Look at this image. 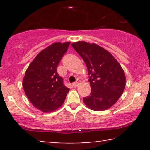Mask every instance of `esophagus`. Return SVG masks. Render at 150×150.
Masks as SVG:
<instances>
[{"label":"esophagus","instance_id":"obj_1","mask_svg":"<svg viewBox=\"0 0 150 150\" xmlns=\"http://www.w3.org/2000/svg\"><path fill=\"white\" fill-rule=\"evenodd\" d=\"M81 80L78 79L76 81V82H74V83H73V84H72V85H73V86H74V87H77V86H78V85H79L80 83H81Z\"/></svg>","mask_w":150,"mask_h":150}]
</instances>
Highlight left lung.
<instances>
[{"label":"left lung","instance_id":"1","mask_svg":"<svg viewBox=\"0 0 150 150\" xmlns=\"http://www.w3.org/2000/svg\"><path fill=\"white\" fill-rule=\"evenodd\" d=\"M85 61L91 87L83 98L85 105L96 111L108 109L123 93L126 77L122 66L105 49L96 44L78 42L71 44Z\"/></svg>","mask_w":150,"mask_h":150}]
</instances>
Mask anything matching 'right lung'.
<instances>
[{
    "instance_id": "obj_1",
    "label": "right lung",
    "mask_w": 150,
    "mask_h": 150,
    "mask_svg": "<svg viewBox=\"0 0 150 150\" xmlns=\"http://www.w3.org/2000/svg\"><path fill=\"white\" fill-rule=\"evenodd\" d=\"M69 44H51L37 55L26 71L22 84L24 92L33 105L43 112L60 107L69 91L57 71Z\"/></svg>"
}]
</instances>
